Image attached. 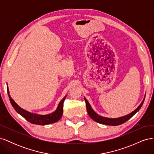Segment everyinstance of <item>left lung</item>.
Here are the masks:
<instances>
[{"label": "left lung", "instance_id": "obj_1", "mask_svg": "<svg viewBox=\"0 0 154 154\" xmlns=\"http://www.w3.org/2000/svg\"><path fill=\"white\" fill-rule=\"evenodd\" d=\"M84 99L86 103V107H87L88 114L89 115L90 117L93 120L95 121L96 122L101 123V124H104L106 125H112V126H117V125H122L127 122V121H128V119H130L139 110V109H141V107L142 106L143 102L144 101V98L140 105H139L136 110H134L132 112L127 116H123V117H120L118 118H109L103 117V116H101L97 114V113H96L92 109L91 105L89 104V103H88V101L87 100L85 97H84Z\"/></svg>", "mask_w": 154, "mask_h": 154}]
</instances>
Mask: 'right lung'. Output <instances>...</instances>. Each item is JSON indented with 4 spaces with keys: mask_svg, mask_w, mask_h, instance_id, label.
<instances>
[{
    "mask_svg": "<svg viewBox=\"0 0 154 154\" xmlns=\"http://www.w3.org/2000/svg\"><path fill=\"white\" fill-rule=\"evenodd\" d=\"M7 90H8L9 98H10L11 104L12 105L14 109L17 111V113L21 115L23 118H24L27 122L35 125H49V124L57 122L62 118V114H63V103L65 99H66V96H65L61 101H60L57 110H56L54 112H52L51 114H49L47 115H40V114L31 113L29 112L22 109L21 107L18 106L15 103V101L11 98V97L10 96V92H9V88L8 87H7Z\"/></svg>",
    "mask_w": 154,
    "mask_h": 154,
    "instance_id": "1",
    "label": "right lung"
}]
</instances>
